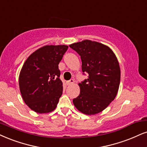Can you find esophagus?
Returning <instances> with one entry per match:
<instances>
[{
	"label": "esophagus",
	"instance_id": "1",
	"mask_svg": "<svg viewBox=\"0 0 147 147\" xmlns=\"http://www.w3.org/2000/svg\"><path fill=\"white\" fill-rule=\"evenodd\" d=\"M74 82V79H71V80H68V81H67V85H71V84H73V83Z\"/></svg>",
	"mask_w": 147,
	"mask_h": 147
}]
</instances>
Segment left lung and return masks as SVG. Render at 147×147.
<instances>
[{"mask_svg":"<svg viewBox=\"0 0 147 147\" xmlns=\"http://www.w3.org/2000/svg\"><path fill=\"white\" fill-rule=\"evenodd\" d=\"M69 47L80 56L83 75L88 78L79 83L80 93L73 103L88 115L104 110L114 100L120 84L121 70L115 54L108 46L84 40Z\"/></svg>","mask_w":147,"mask_h":147,"instance_id":"8db88e82","label":"left lung"}]
</instances>
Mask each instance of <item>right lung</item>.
<instances>
[{"mask_svg": "<svg viewBox=\"0 0 147 147\" xmlns=\"http://www.w3.org/2000/svg\"><path fill=\"white\" fill-rule=\"evenodd\" d=\"M67 46H46L26 59L20 74L19 86L23 100L37 113L55 109L63 93L60 61Z\"/></svg>", "mask_w": 147, "mask_h": 147, "instance_id": "obj_1", "label": "right lung"}]
</instances>
